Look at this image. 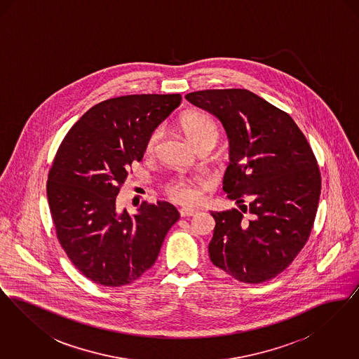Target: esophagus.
I'll return each mask as SVG.
<instances>
[{"mask_svg": "<svg viewBox=\"0 0 359 359\" xmlns=\"http://www.w3.org/2000/svg\"><path fill=\"white\" fill-rule=\"evenodd\" d=\"M179 212H180L182 217H194L198 211L195 208H186V207H183V208L179 210Z\"/></svg>", "mask_w": 359, "mask_h": 359, "instance_id": "34e87169", "label": "esophagus"}]
</instances>
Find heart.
I'll return each mask as SVG.
<instances>
[{
    "instance_id": "obj_1",
    "label": "heart",
    "mask_w": 359,
    "mask_h": 359,
    "mask_svg": "<svg viewBox=\"0 0 359 359\" xmlns=\"http://www.w3.org/2000/svg\"><path fill=\"white\" fill-rule=\"evenodd\" d=\"M180 126L195 148H199L205 142H217L219 138L218 125L208 114L202 111H191L183 116ZM161 138L163 129H154L147 141L145 154L148 156L156 154ZM198 184H201V180L198 179H175L167 184L165 191L173 202L180 205H192L199 199Z\"/></svg>"
}]
</instances>
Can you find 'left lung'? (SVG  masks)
Here are the masks:
<instances>
[{
	"mask_svg": "<svg viewBox=\"0 0 359 359\" xmlns=\"http://www.w3.org/2000/svg\"><path fill=\"white\" fill-rule=\"evenodd\" d=\"M186 100L222 122L230 141L223 191L241 208L211 211L210 259L242 283L268 281L311 236L322 188L316 157L290 114L249 90H202Z\"/></svg>",
	"mask_w": 359,
	"mask_h": 359,
	"instance_id": "8db88e82",
	"label": "left lung"
}]
</instances>
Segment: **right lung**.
Listing matches in <instances>:
<instances>
[{
  "instance_id": "1",
  "label": "right lung",
  "mask_w": 359,
  "mask_h": 359,
  "mask_svg": "<svg viewBox=\"0 0 359 359\" xmlns=\"http://www.w3.org/2000/svg\"><path fill=\"white\" fill-rule=\"evenodd\" d=\"M180 94L123 95L93 106L63 138L47 182L52 221L74 266L104 287L133 283L152 268L180 218L168 202H142L136 214L116 199L154 129Z\"/></svg>"
}]
</instances>
